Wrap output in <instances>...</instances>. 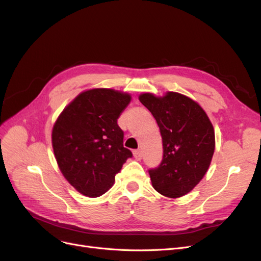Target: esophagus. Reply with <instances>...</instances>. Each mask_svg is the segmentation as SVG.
<instances>
[{
	"label": "esophagus",
	"mask_w": 261,
	"mask_h": 261,
	"mask_svg": "<svg viewBox=\"0 0 261 261\" xmlns=\"http://www.w3.org/2000/svg\"><path fill=\"white\" fill-rule=\"evenodd\" d=\"M133 154H134V158H135V159H136V160H138V161H140V160H141V158H143V152H141V150H140V149L134 150Z\"/></svg>",
	"instance_id": "1"
}]
</instances>
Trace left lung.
I'll return each instance as SVG.
<instances>
[{"instance_id":"8db88e82","label":"left lung","mask_w":261,"mask_h":261,"mask_svg":"<svg viewBox=\"0 0 261 261\" xmlns=\"http://www.w3.org/2000/svg\"><path fill=\"white\" fill-rule=\"evenodd\" d=\"M139 101L160 128L163 158L149 170L153 188L169 198L193 191L206 174L215 152V129L203 109L184 94L168 91L163 97L141 93Z\"/></svg>"}]
</instances>
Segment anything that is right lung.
<instances>
[{
  "instance_id": "obj_1",
  "label": "right lung",
  "mask_w": 261,
  "mask_h": 261,
  "mask_svg": "<svg viewBox=\"0 0 261 261\" xmlns=\"http://www.w3.org/2000/svg\"><path fill=\"white\" fill-rule=\"evenodd\" d=\"M130 94L108 88L86 90L63 110L52 129V147L62 174L76 191L99 197L114 184L132 151L123 146L117 118Z\"/></svg>"
}]
</instances>
